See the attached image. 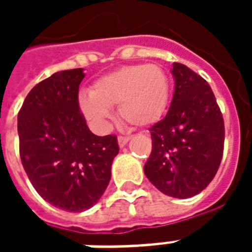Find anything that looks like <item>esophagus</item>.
<instances>
[{
  "mask_svg": "<svg viewBox=\"0 0 252 252\" xmlns=\"http://www.w3.org/2000/svg\"><path fill=\"white\" fill-rule=\"evenodd\" d=\"M128 141H129V137H128V136H119L118 142H119V146H120V148L126 146V144H128Z\"/></svg>",
  "mask_w": 252,
  "mask_h": 252,
  "instance_id": "esophagus-1",
  "label": "esophagus"
}]
</instances>
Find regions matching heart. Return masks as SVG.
<instances>
[{
    "mask_svg": "<svg viewBox=\"0 0 252 252\" xmlns=\"http://www.w3.org/2000/svg\"><path fill=\"white\" fill-rule=\"evenodd\" d=\"M170 98V82L157 65H129L99 78L90 95L80 98L81 110L89 120L102 126L111 118L110 107L134 126L157 123L165 114Z\"/></svg>",
    "mask_w": 252,
    "mask_h": 252,
    "instance_id": "b5f03b06",
    "label": "heart"
}]
</instances>
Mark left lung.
I'll return each instance as SVG.
<instances>
[{"instance_id": "1", "label": "left lung", "mask_w": 252, "mask_h": 252, "mask_svg": "<svg viewBox=\"0 0 252 252\" xmlns=\"http://www.w3.org/2000/svg\"><path fill=\"white\" fill-rule=\"evenodd\" d=\"M175 90L168 112L150 128L152 153L144 171L165 195L187 199L215 178L223 153L225 126L216 96L203 77L172 65Z\"/></svg>"}]
</instances>
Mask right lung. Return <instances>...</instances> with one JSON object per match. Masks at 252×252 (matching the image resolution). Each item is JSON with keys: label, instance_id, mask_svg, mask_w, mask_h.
Masks as SVG:
<instances>
[{"label": "right lung", "instance_id": "obj_1", "mask_svg": "<svg viewBox=\"0 0 252 252\" xmlns=\"http://www.w3.org/2000/svg\"><path fill=\"white\" fill-rule=\"evenodd\" d=\"M84 69L41 81L18 114L21 161L39 195L68 212H82L102 197L119 153L115 134L91 133L78 104Z\"/></svg>", "mask_w": 252, "mask_h": 252}]
</instances>
